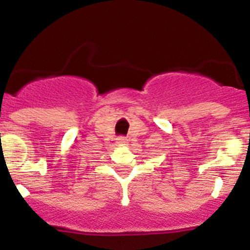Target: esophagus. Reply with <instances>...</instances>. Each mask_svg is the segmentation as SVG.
<instances>
[{"instance_id": "esophagus-1", "label": "esophagus", "mask_w": 250, "mask_h": 250, "mask_svg": "<svg viewBox=\"0 0 250 250\" xmlns=\"http://www.w3.org/2000/svg\"><path fill=\"white\" fill-rule=\"evenodd\" d=\"M125 142H127V139H125V137H120L119 142L117 143H119V145H125Z\"/></svg>"}]
</instances>
